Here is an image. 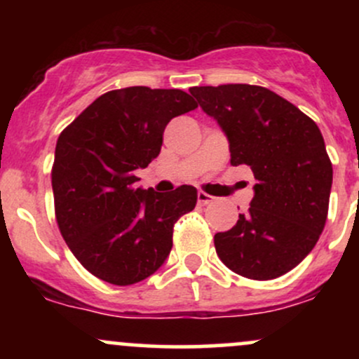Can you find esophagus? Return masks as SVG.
<instances>
[{
    "instance_id": "esophagus-1",
    "label": "esophagus",
    "mask_w": 359,
    "mask_h": 359,
    "mask_svg": "<svg viewBox=\"0 0 359 359\" xmlns=\"http://www.w3.org/2000/svg\"><path fill=\"white\" fill-rule=\"evenodd\" d=\"M212 199H214V197L209 196V194L197 192V203H199V205H205V204L212 203Z\"/></svg>"
}]
</instances>
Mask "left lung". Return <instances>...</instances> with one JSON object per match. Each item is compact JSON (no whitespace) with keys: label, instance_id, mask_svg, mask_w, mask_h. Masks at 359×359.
Listing matches in <instances>:
<instances>
[{"label":"left lung","instance_id":"8db88e82","mask_svg":"<svg viewBox=\"0 0 359 359\" xmlns=\"http://www.w3.org/2000/svg\"><path fill=\"white\" fill-rule=\"evenodd\" d=\"M189 90L224 131L231 165H250L257 179L248 212L214 236L217 257L251 280L287 273L311 253L327 219L332 165L320 130L262 86Z\"/></svg>","mask_w":359,"mask_h":359}]
</instances>
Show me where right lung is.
<instances>
[{"label":"right lung","mask_w":359,"mask_h":359,"mask_svg":"<svg viewBox=\"0 0 359 359\" xmlns=\"http://www.w3.org/2000/svg\"><path fill=\"white\" fill-rule=\"evenodd\" d=\"M196 108L180 89L133 86L102 94L60 133L52 167L57 224L94 277L131 285L167 259L175 221L196 208L197 189L147 191L135 170L158 156L168 121Z\"/></svg>","instance_id":"right-lung-1"}]
</instances>
